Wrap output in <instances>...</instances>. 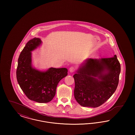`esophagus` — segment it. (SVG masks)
I'll return each mask as SVG.
<instances>
[{"instance_id":"1","label":"esophagus","mask_w":135,"mask_h":135,"mask_svg":"<svg viewBox=\"0 0 135 135\" xmlns=\"http://www.w3.org/2000/svg\"><path fill=\"white\" fill-rule=\"evenodd\" d=\"M75 69H75V68L74 67L72 66V67H70V68H69V71H70V73H73V72H74L75 71Z\"/></svg>"}]
</instances>
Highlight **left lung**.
Here are the masks:
<instances>
[{
    "label": "left lung",
    "instance_id": "1",
    "mask_svg": "<svg viewBox=\"0 0 135 135\" xmlns=\"http://www.w3.org/2000/svg\"><path fill=\"white\" fill-rule=\"evenodd\" d=\"M120 72V64L116 55L87 59L73 75L75 100L84 107L101 106L115 92Z\"/></svg>",
    "mask_w": 135,
    "mask_h": 135
}]
</instances>
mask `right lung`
Returning <instances> with one entry per match:
<instances>
[{
  "mask_svg": "<svg viewBox=\"0 0 135 135\" xmlns=\"http://www.w3.org/2000/svg\"><path fill=\"white\" fill-rule=\"evenodd\" d=\"M38 38L30 40L21 51L18 61L17 79L21 89L30 100L47 103L55 96L59 81L67 75L65 68H50L40 71L32 66L31 51L41 44Z\"/></svg>",
  "mask_w": 135,
  "mask_h": 135,
  "instance_id": "obj_1",
  "label": "right lung"
}]
</instances>
